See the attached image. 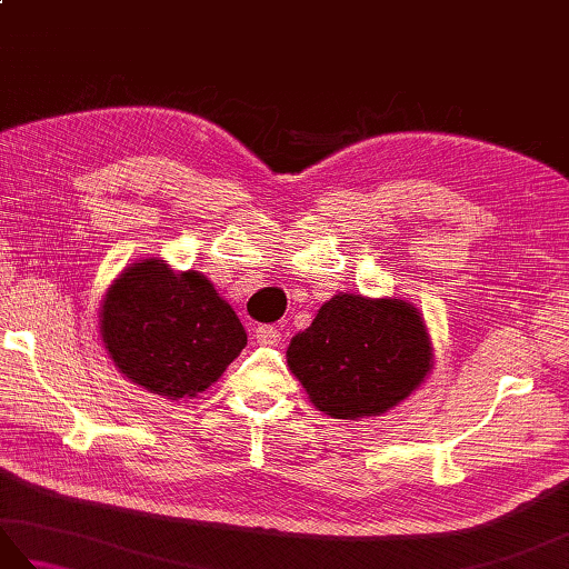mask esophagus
Listing matches in <instances>:
<instances>
[{
  "label": "esophagus",
  "instance_id": "34e87169",
  "mask_svg": "<svg viewBox=\"0 0 569 569\" xmlns=\"http://www.w3.org/2000/svg\"><path fill=\"white\" fill-rule=\"evenodd\" d=\"M253 340L263 347H278L283 342V335H281V330H276L273 325H259V328L253 330Z\"/></svg>",
  "mask_w": 569,
  "mask_h": 569
}]
</instances>
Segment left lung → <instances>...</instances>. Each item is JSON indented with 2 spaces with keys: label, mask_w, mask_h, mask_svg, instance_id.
I'll use <instances>...</instances> for the list:
<instances>
[{
  "label": "left lung",
  "mask_w": 569,
  "mask_h": 569,
  "mask_svg": "<svg viewBox=\"0 0 569 569\" xmlns=\"http://www.w3.org/2000/svg\"><path fill=\"white\" fill-rule=\"evenodd\" d=\"M312 406L342 420L381 416L426 381L432 347L418 308L401 298L340 293L288 347Z\"/></svg>",
  "instance_id": "8db88e82"
}]
</instances>
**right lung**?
I'll return each instance as SVG.
<instances>
[{"instance_id":"right-lung-1","label":"right lung","mask_w":569,"mask_h":569,"mask_svg":"<svg viewBox=\"0 0 569 569\" xmlns=\"http://www.w3.org/2000/svg\"><path fill=\"white\" fill-rule=\"evenodd\" d=\"M100 335L114 367L141 389L196 398L247 347L244 325L200 271L143 259L110 286Z\"/></svg>"}]
</instances>
